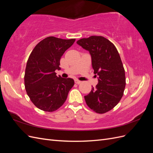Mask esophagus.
Masks as SVG:
<instances>
[{"label":"esophagus","instance_id":"esophagus-1","mask_svg":"<svg viewBox=\"0 0 153 153\" xmlns=\"http://www.w3.org/2000/svg\"><path fill=\"white\" fill-rule=\"evenodd\" d=\"M81 81H80V80H77V79H76V80H75V84H81Z\"/></svg>","mask_w":153,"mask_h":153}]
</instances>
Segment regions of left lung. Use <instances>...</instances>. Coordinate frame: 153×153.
I'll list each match as a JSON object with an SVG mask.
<instances>
[{
	"label": "left lung",
	"mask_w": 153,
	"mask_h": 153,
	"mask_svg": "<svg viewBox=\"0 0 153 153\" xmlns=\"http://www.w3.org/2000/svg\"><path fill=\"white\" fill-rule=\"evenodd\" d=\"M76 43L89 52L94 73L98 76L96 89L92 86L90 93L84 96L85 102L96 113L107 112L118 104L126 86L125 71L118 51L103 36H92Z\"/></svg>",
	"instance_id": "left-lung-1"
}]
</instances>
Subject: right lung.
Instances as JSON below:
<instances>
[{"instance_id":"right-lung-1","label":"right lung","mask_w":153,"mask_h":153,"mask_svg":"<svg viewBox=\"0 0 153 153\" xmlns=\"http://www.w3.org/2000/svg\"><path fill=\"white\" fill-rule=\"evenodd\" d=\"M75 39H63L50 36L41 41L32 51L27 62L24 83L33 104L45 112H53L64 103L73 79L56 75L60 60Z\"/></svg>"}]
</instances>
